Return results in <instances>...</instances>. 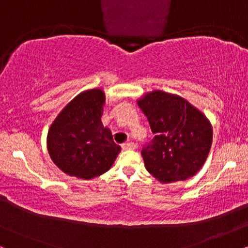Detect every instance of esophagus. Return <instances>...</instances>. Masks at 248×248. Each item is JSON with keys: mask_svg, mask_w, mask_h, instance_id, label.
<instances>
[{"mask_svg": "<svg viewBox=\"0 0 248 248\" xmlns=\"http://www.w3.org/2000/svg\"><path fill=\"white\" fill-rule=\"evenodd\" d=\"M122 149L124 150H133L135 149V144L133 142H127V143L122 144Z\"/></svg>", "mask_w": 248, "mask_h": 248, "instance_id": "1", "label": "esophagus"}]
</instances>
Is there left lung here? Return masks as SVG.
<instances>
[{"label": "left lung", "instance_id": "8db88e82", "mask_svg": "<svg viewBox=\"0 0 248 248\" xmlns=\"http://www.w3.org/2000/svg\"><path fill=\"white\" fill-rule=\"evenodd\" d=\"M138 105L155 134L141 152L148 171L162 183L196 175L212 143V127L206 116L181 96L162 91L148 93Z\"/></svg>", "mask_w": 248, "mask_h": 248}]
</instances>
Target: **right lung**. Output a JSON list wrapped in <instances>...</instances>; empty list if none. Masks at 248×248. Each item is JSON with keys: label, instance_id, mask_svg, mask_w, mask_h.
<instances>
[{"label": "right lung", "instance_id": "add662e5", "mask_svg": "<svg viewBox=\"0 0 248 248\" xmlns=\"http://www.w3.org/2000/svg\"><path fill=\"white\" fill-rule=\"evenodd\" d=\"M105 93L85 91L65 106L47 133L51 160L62 171L82 179L100 176L110 169L121 148L112 132L102 126Z\"/></svg>", "mask_w": 248, "mask_h": 248}]
</instances>
